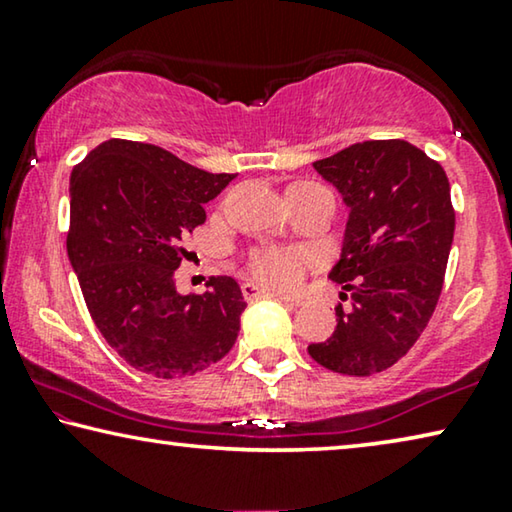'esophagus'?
Instances as JSON below:
<instances>
[{
    "mask_svg": "<svg viewBox=\"0 0 512 512\" xmlns=\"http://www.w3.org/2000/svg\"><path fill=\"white\" fill-rule=\"evenodd\" d=\"M241 292H243V296H246L248 301L259 299V296H271V299H280V301H285V303H294V299H289V296H282L278 292H271V289L259 287V285H255V282H241Z\"/></svg>",
    "mask_w": 512,
    "mask_h": 512,
    "instance_id": "esophagus-1",
    "label": "esophagus"
}]
</instances>
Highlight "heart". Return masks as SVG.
Listing matches in <instances>:
<instances>
[{
  "instance_id": "obj_1",
  "label": "heart",
  "mask_w": 512,
  "mask_h": 512,
  "mask_svg": "<svg viewBox=\"0 0 512 512\" xmlns=\"http://www.w3.org/2000/svg\"><path fill=\"white\" fill-rule=\"evenodd\" d=\"M322 188L324 186H319V183L299 181L289 188V193H312V190ZM305 266H308V257L289 248H259L250 255V271L255 273V278L273 289H282V292H292L301 285Z\"/></svg>"
}]
</instances>
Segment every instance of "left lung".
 Returning <instances> with one entry per match:
<instances>
[{"label": "left lung", "mask_w": 512, "mask_h": 512, "mask_svg": "<svg viewBox=\"0 0 512 512\" xmlns=\"http://www.w3.org/2000/svg\"><path fill=\"white\" fill-rule=\"evenodd\" d=\"M312 167L349 209L329 278L352 305L335 308L333 335L308 352L340 375L368 377L398 363L437 308L455 232L451 183L404 140L358 142Z\"/></svg>", "instance_id": "8db88e82"}]
</instances>
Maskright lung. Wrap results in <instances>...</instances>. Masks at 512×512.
<instances>
[{"label": "right lung", "mask_w": 512, "mask_h": 512, "mask_svg": "<svg viewBox=\"0 0 512 512\" xmlns=\"http://www.w3.org/2000/svg\"><path fill=\"white\" fill-rule=\"evenodd\" d=\"M234 177L131 140L98 144L73 167L68 259L96 329L135 370L188 377L234 347L246 310L239 282L211 276L207 292L186 296L174 287L181 239Z\"/></svg>", "instance_id": "obj_1"}]
</instances>
